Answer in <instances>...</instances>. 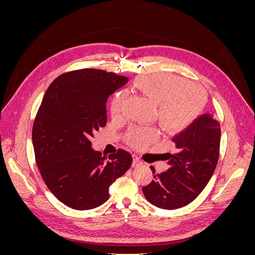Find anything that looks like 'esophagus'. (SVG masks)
I'll list each match as a JSON object with an SVG mask.
<instances>
[{
	"instance_id": "1",
	"label": "esophagus",
	"mask_w": 255,
	"mask_h": 255,
	"mask_svg": "<svg viewBox=\"0 0 255 255\" xmlns=\"http://www.w3.org/2000/svg\"><path fill=\"white\" fill-rule=\"evenodd\" d=\"M141 164H142V161L140 160V158L138 157V156H136V155H134L133 156V164H132V166L133 167H137V166H139Z\"/></svg>"
}]
</instances>
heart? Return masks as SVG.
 Wrapping results in <instances>:
<instances>
[{
	"label": "heart",
	"mask_w": 255,
	"mask_h": 255,
	"mask_svg": "<svg viewBox=\"0 0 255 255\" xmlns=\"http://www.w3.org/2000/svg\"><path fill=\"white\" fill-rule=\"evenodd\" d=\"M135 88L157 106V119L169 133L187 128L201 114L205 95L197 85L170 73L142 75L134 82ZM127 103V94H115L110 105L114 117L122 115ZM157 132L151 128H134L127 135V141L134 148H144L157 139Z\"/></svg>",
	"instance_id": "b5f03b06"
}]
</instances>
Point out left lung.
Instances as JSON below:
<instances>
[{
    "label": "left lung",
    "mask_w": 255,
    "mask_h": 255,
    "mask_svg": "<svg viewBox=\"0 0 255 255\" xmlns=\"http://www.w3.org/2000/svg\"><path fill=\"white\" fill-rule=\"evenodd\" d=\"M172 141L175 153L166 154L170 167L159 174L151 167L154 180L142 187L145 199L164 210L189 204L205 188L218 163L220 125L213 115L203 114Z\"/></svg>",
    "instance_id": "obj_1"
}]
</instances>
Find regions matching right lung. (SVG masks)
I'll use <instances>...</instances> for the list:
<instances>
[{
  "label": "right lung",
  "mask_w": 255,
  "mask_h": 255,
  "mask_svg": "<svg viewBox=\"0 0 255 255\" xmlns=\"http://www.w3.org/2000/svg\"><path fill=\"white\" fill-rule=\"evenodd\" d=\"M128 82L113 72L82 69L59 75L45 91L32 132L36 163L52 194L74 210L106 202L111 185L132 165L128 152L119 149L106 158L90 141L106 126L107 99Z\"/></svg>",
  "instance_id": "add662e5"
}]
</instances>
